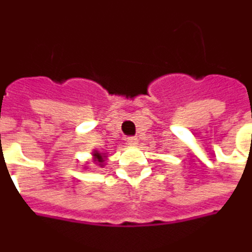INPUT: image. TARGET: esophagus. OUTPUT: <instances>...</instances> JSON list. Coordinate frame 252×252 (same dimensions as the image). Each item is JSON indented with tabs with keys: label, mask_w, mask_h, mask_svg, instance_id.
I'll return each instance as SVG.
<instances>
[{
	"label": "esophagus",
	"mask_w": 252,
	"mask_h": 252,
	"mask_svg": "<svg viewBox=\"0 0 252 252\" xmlns=\"http://www.w3.org/2000/svg\"><path fill=\"white\" fill-rule=\"evenodd\" d=\"M126 143L129 146H138V139L136 138H128L126 139Z\"/></svg>",
	"instance_id": "esophagus-1"
}]
</instances>
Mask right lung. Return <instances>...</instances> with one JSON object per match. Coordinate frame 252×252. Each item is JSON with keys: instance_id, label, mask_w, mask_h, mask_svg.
Returning a JSON list of instances; mask_svg holds the SVG:
<instances>
[{"instance_id": "obj_1", "label": "right lung", "mask_w": 252, "mask_h": 252, "mask_svg": "<svg viewBox=\"0 0 252 252\" xmlns=\"http://www.w3.org/2000/svg\"><path fill=\"white\" fill-rule=\"evenodd\" d=\"M91 156H93V162L95 163V165L101 166V168L105 166L106 158H108V154H106V153H101V151H98V150H93Z\"/></svg>"}]
</instances>
